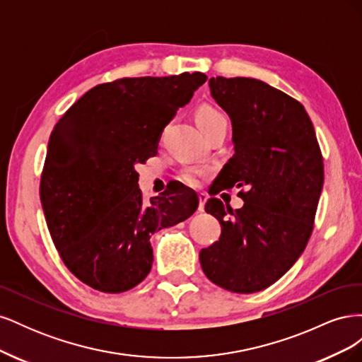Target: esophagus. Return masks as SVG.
<instances>
[{
  "label": "esophagus",
  "instance_id": "obj_1",
  "mask_svg": "<svg viewBox=\"0 0 362 362\" xmlns=\"http://www.w3.org/2000/svg\"><path fill=\"white\" fill-rule=\"evenodd\" d=\"M206 199H208V194H206V193H199V206H198L199 211H204V210H205V202H206Z\"/></svg>",
  "mask_w": 362,
  "mask_h": 362
}]
</instances>
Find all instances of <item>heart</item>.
Instances as JSON below:
<instances>
[{
	"label": "heart",
	"instance_id": "b5f03b06",
	"mask_svg": "<svg viewBox=\"0 0 362 362\" xmlns=\"http://www.w3.org/2000/svg\"><path fill=\"white\" fill-rule=\"evenodd\" d=\"M196 124L201 128L202 133H206L213 125H216L221 120H226L225 116L216 110L214 107L210 105H201L198 110H196ZM208 175V169L206 168H187L181 172V180L182 182H185L187 185H192V187H196L202 182V180Z\"/></svg>",
	"mask_w": 362,
	"mask_h": 362
}]
</instances>
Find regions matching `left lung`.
Listing matches in <instances>:
<instances>
[{
	"label": "left lung",
	"mask_w": 362,
	"mask_h": 362,
	"mask_svg": "<svg viewBox=\"0 0 362 362\" xmlns=\"http://www.w3.org/2000/svg\"><path fill=\"white\" fill-rule=\"evenodd\" d=\"M210 90L231 117L234 156L211 194L242 189L233 210L210 198L205 211L221 222L216 243L199 252L205 276L240 294L275 284L311 237L323 187V157L303 105L255 78H210Z\"/></svg>",
	"instance_id": "left-lung-1"
}]
</instances>
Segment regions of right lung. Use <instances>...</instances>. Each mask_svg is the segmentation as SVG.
Segmentation results:
<instances>
[{"mask_svg":"<svg viewBox=\"0 0 362 362\" xmlns=\"http://www.w3.org/2000/svg\"><path fill=\"white\" fill-rule=\"evenodd\" d=\"M206 81L202 72L98 84L54 125L40 202L64 266L86 286L124 293L151 272V235L190 217L196 193L173 182L145 204L134 166L180 107Z\"/></svg>","mask_w":362,"mask_h":362,"instance_id":"right-lung-1","label":"right lung"}]
</instances>
